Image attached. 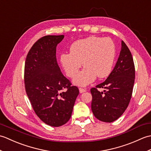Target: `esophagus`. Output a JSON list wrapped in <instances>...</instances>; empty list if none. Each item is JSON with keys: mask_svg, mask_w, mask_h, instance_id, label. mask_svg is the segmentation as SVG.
Wrapping results in <instances>:
<instances>
[{"mask_svg": "<svg viewBox=\"0 0 151 151\" xmlns=\"http://www.w3.org/2000/svg\"><path fill=\"white\" fill-rule=\"evenodd\" d=\"M86 90L85 89H84V88H79V91H80V93H84V92H85Z\"/></svg>", "mask_w": 151, "mask_h": 151, "instance_id": "1", "label": "esophagus"}]
</instances>
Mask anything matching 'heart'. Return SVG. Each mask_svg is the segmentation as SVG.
<instances>
[{
    "label": "heart",
    "instance_id": "heart-1",
    "mask_svg": "<svg viewBox=\"0 0 151 151\" xmlns=\"http://www.w3.org/2000/svg\"><path fill=\"white\" fill-rule=\"evenodd\" d=\"M115 57L114 41L109 37L90 36L74 42L70 53H62L60 62L67 75L74 78L81 68L85 67L74 79L78 86H86L96 77L103 78L110 75Z\"/></svg>",
    "mask_w": 151,
    "mask_h": 151
}]
</instances>
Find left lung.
Instances as JSON below:
<instances>
[{
    "mask_svg": "<svg viewBox=\"0 0 151 151\" xmlns=\"http://www.w3.org/2000/svg\"><path fill=\"white\" fill-rule=\"evenodd\" d=\"M135 66L129 48L123 41L117 62L106 80L91 89V110L99 120L111 123L121 116L132 97ZM99 88H104L99 92Z\"/></svg>",
    "mask_w": 151,
    "mask_h": 151,
    "instance_id": "obj_1",
    "label": "left lung"
}]
</instances>
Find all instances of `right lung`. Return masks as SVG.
<instances>
[{
	"label": "right lung",
	"mask_w": 151,
	"mask_h": 151,
	"mask_svg": "<svg viewBox=\"0 0 151 151\" xmlns=\"http://www.w3.org/2000/svg\"><path fill=\"white\" fill-rule=\"evenodd\" d=\"M63 35L45 36L31 47L24 65V87L40 119L51 127L65 124L72 114L79 89L63 75L56 60V46Z\"/></svg>",
	"instance_id": "1"
}]
</instances>
